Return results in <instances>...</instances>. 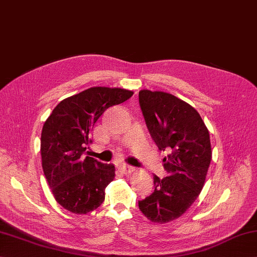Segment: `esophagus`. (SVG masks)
Here are the masks:
<instances>
[{
    "label": "esophagus",
    "instance_id": "34e87169",
    "mask_svg": "<svg viewBox=\"0 0 257 257\" xmlns=\"http://www.w3.org/2000/svg\"><path fill=\"white\" fill-rule=\"evenodd\" d=\"M118 169H119V172L123 175H130L135 172L134 167H131L129 165H124V164H121V165L118 166Z\"/></svg>",
    "mask_w": 257,
    "mask_h": 257
}]
</instances>
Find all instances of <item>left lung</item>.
<instances>
[{
  "label": "left lung",
  "instance_id": "left-lung-1",
  "mask_svg": "<svg viewBox=\"0 0 257 257\" xmlns=\"http://www.w3.org/2000/svg\"><path fill=\"white\" fill-rule=\"evenodd\" d=\"M139 102L151 137L161 151L167 177L154 175V192L139 201L143 215L167 223L185 214L201 193L212 160L209 133L197 110L163 91L141 90Z\"/></svg>",
  "mask_w": 257,
  "mask_h": 257
}]
</instances>
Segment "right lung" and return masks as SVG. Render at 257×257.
Segmentation results:
<instances>
[{
    "label": "right lung",
    "mask_w": 257,
    "mask_h": 257,
    "mask_svg": "<svg viewBox=\"0 0 257 257\" xmlns=\"http://www.w3.org/2000/svg\"><path fill=\"white\" fill-rule=\"evenodd\" d=\"M133 94L120 88H90L58 103L45 120L42 168L56 202L65 209L87 214L105 200V188L115 178V166L85 156V150L100 116Z\"/></svg>",
    "instance_id": "1"
}]
</instances>
